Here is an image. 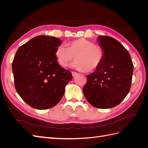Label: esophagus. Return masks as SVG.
Here are the masks:
<instances>
[{"label":"esophagus","instance_id":"1","mask_svg":"<svg viewBox=\"0 0 148 148\" xmlns=\"http://www.w3.org/2000/svg\"><path fill=\"white\" fill-rule=\"evenodd\" d=\"M71 74H72V76L74 77L75 76H77V75H78V73L77 72H75V71H71Z\"/></svg>","mask_w":148,"mask_h":148}]
</instances>
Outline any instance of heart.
<instances>
[{
	"label": "heart",
	"mask_w": 148,
	"mask_h": 148,
	"mask_svg": "<svg viewBox=\"0 0 148 148\" xmlns=\"http://www.w3.org/2000/svg\"><path fill=\"white\" fill-rule=\"evenodd\" d=\"M68 46L60 44L55 51L56 60L62 67L68 66L75 57L76 60L71 65L73 68L91 72L101 65L104 58V49L84 38L71 41Z\"/></svg>",
	"instance_id": "b5f03b06"
}]
</instances>
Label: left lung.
Wrapping results in <instances>:
<instances>
[{
	"label": "left lung",
	"mask_w": 148,
	"mask_h": 148,
	"mask_svg": "<svg viewBox=\"0 0 148 148\" xmlns=\"http://www.w3.org/2000/svg\"><path fill=\"white\" fill-rule=\"evenodd\" d=\"M105 56L101 65L87 75L83 88L86 100L99 109H109L119 105L130 91L133 73L130 55L114 38L104 36L97 38Z\"/></svg>",
	"instance_id": "left-lung-1"
}]
</instances>
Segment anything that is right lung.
I'll return each mask as SVG.
<instances>
[{"mask_svg":"<svg viewBox=\"0 0 148 148\" xmlns=\"http://www.w3.org/2000/svg\"><path fill=\"white\" fill-rule=\"evenodd\" d=\"M60 39L40 35L20 46L12 62L15 89L29 106L45 110L56 106L72 79L70 71L58 64L55 56Z\"/></svg>","mask_w":148,"mask_h":148,"instance_id":"add662e5","label":"right lung"}]
</instances>
